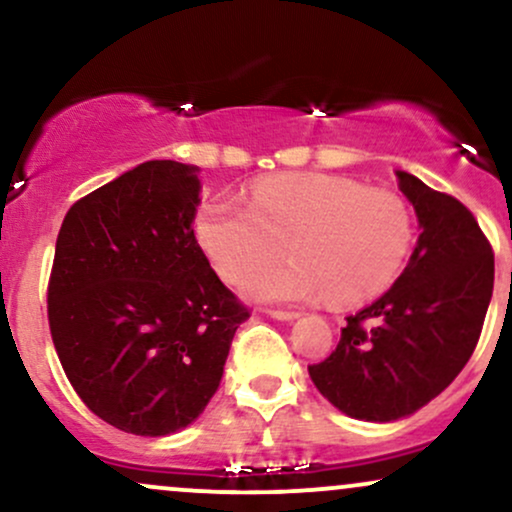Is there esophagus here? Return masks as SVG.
Returning <instances> with one entry per match:
<instances>
[{"label": "esophagus", "instance_id": "34e87169", "mask_svg": "<svg viewBox=\"0 0 512 512\" xmlns=\"http://www.w3.org/2000/svg\"><path fill=\"white\" fill-rule=\"evenodd\" d=\"M269 315L274 317V320H284V322H291V320H298L301 313L298 310H267Z\"/></svg>", "mask_w": 512, "mask_h": 512}]
</instances>
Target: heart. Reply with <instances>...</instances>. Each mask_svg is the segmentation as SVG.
<instances>
[{
    "mask_svg": "<svg viewBox=\"0 0 512 512\" xmlns=\"http://www.w3.org/2000/svg\"><path fill=\"white\" fill-rule=\"evenodd\" d=\"M199 248L228 284H243L289 250L291 262L257 274L260 301L366 303L407 262L414 221L402 197L339 175H274L250 187L245 204L211 197L195 221Z\"/></svg>",
    "mask_w": 512,
    "mask_h": 512,
    "instance_id": "heart-1",
    "label": "heart"
}]
</instances>
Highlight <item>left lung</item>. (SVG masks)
I'll return each instance as SVG.
<instances>
[{
  "label": "left lung",
  "mask_w": 512,
  "mask_h": 512,
  "mask_svg": "<svg viewBox=\"0 0 512 512\" xmlns=\"http://www.w3.org/2000/svg\"><path fill=\"white\" fill-rule=\"evenodd\" d=\"M421 236L392 289L346 317L337 349L308 366L320 395L361 421H397L467 366L493 293V250L460 199L397 170Z\"/></svg>",
  "instance_id": "8db88e82"
}]
</instances>
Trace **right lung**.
<instances>
[{
	"label": "right lung",
	"mask_w": 512,
	"mask_h": 512,
	"mask_svg": "<svg viewBox=\"0 0 512 512\" xmlns=\"http://www.w3.org/2000/svg\"><path fill=\"white\" fill-rule=\"evenodd\" d=\"M197 170L146 161L74 202L57 236L52 344L81 402L134 436L202 414L250 317L195 238Z\"/></svg>",
	"instance_id": "obj_1"
}]
</instances>
